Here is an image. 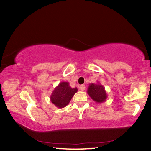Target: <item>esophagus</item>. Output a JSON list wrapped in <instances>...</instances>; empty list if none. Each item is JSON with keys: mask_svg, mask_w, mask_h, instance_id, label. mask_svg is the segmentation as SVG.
<instances>
[{"mask_svg": "<svg viewBox=\"0 0 151 151\" xmlns=\"http://www.w3.org/2000/svg\"><path fill=\"white\" fill-rule=\"evenodd\" d=\"M80 89L81 91L85 90V85H84V84H82V85H80Z\"/></svg>", "mask_w": 151, "mask_h": 151, "instance_id": "esophagus-1", "label": "esophagus"}]
</instances>
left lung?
Returning a JSON list of instances; mask_svg holds the SVG:
<instances>
[{
  "label": "left lung",
  "mask_w": 151,
  "mask_h": 151,
  "mask_svg": "<svg viewBox=\"0 0 151 151\" xmlns=\"http://www.w3.org/2000/svg\"><path fill=\"white\" fill-rule=\"evenodd\" d=\"M87 93L91 98L97 103L104 102L107 99V94L104 86L99 82L90 84L87 88Z\"/></svg>",
  "instance_id": "obj_1"
}]
</instances>
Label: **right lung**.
<instances>
[{"label": "right lung", "instance_id": "1", "mask_svg": "<svg viewBox=\"0 0 151 151\" xmlns=\"http://www.w3.org/2000/svg\"><path fill=\"white\" fill-rule=\"evenodd\" d=\"M77 91V87L71 88L68 82H61L53 91L50 100L58 108H64L69 104Z\"/></svg>", "mask_w": 151, "mask_h": 151}]
</instances>
